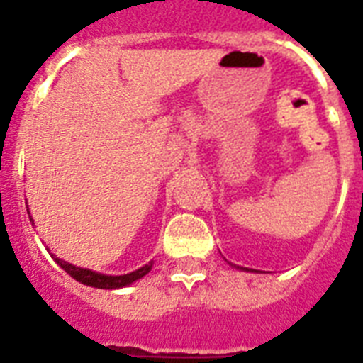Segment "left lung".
I'll return each instance as SVG.
<instances>
[{
	"label": "left lung",
	"mask_w": 363,
	"mask_h": 363,
	"mask_svg": "<svg viewBox=\"0 0 363 363\" xmlns=\"http://www.w3.org/2000/svg\"><path fill=\"white\" fill-rule=\"evenodd\" d=\"M230 267H234V269H240V271H247V272H259V271H256V269H247V267H240V265H234V264H229Z\"/></svg>",
	"instance_id": "left-lung-1"
}]
</instances>
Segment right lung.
Here are the masks:
<instances>
[{
  "label": "right lung",
  "mask_w": 363,
  "mask_h": 363,
  "mask_svg": "<svg viewBox=\"0 0 363 363\" xmlns=\"http://www.w3.org/2000/svg\"><path fill=\"white\" fill-rule=\"evenodd\" d=\"M28 213V209H27ZM28 218H30V213H28ZM32 221V218H30ZM32 225H34V221H32ZM54 258V262H56L60 267L63 269V271L67 272V274H70V277L74 278V280H78L79 284L83 285H89V287H96V289H121V287H127V285L134 284L136 280H140V278H143L147 274V272L152 269V259H150L149 264L143 265V267L136 269V271L133 272H127V274H120V277H112V274H101V272H96V271H91V269H83V267H76V265L69 264V262H65V259L57 258L56 255H50Z\"/></svg>",
  "instance_id": "obj_1"
}]
</instances>
